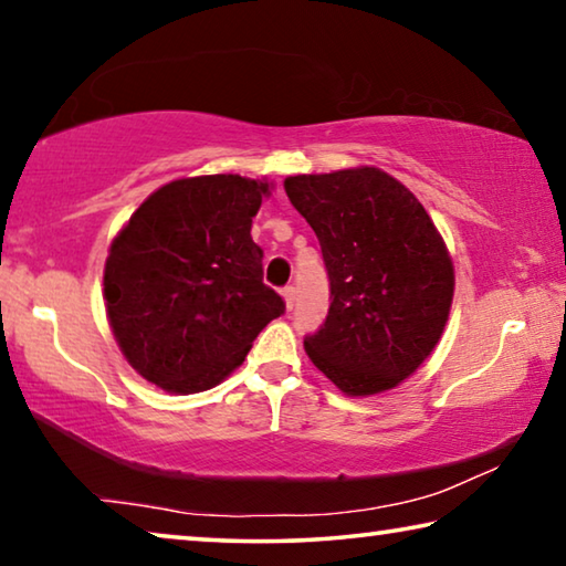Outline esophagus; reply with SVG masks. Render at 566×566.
<instances>
[{
    "mask_svg": "<svg viewBox=\"0 0 566 566\" xmlns=\"http://www.w3.org/2000/svg\"><path fill=\"white\" fill-rule=\"evenodd\" d=\"M282 296H284V302H286V310H294V300H296V292H294V286H284L282 290Z\"/></svg>",
    "mask_w": 566,
    "mask_h": 566,
    "instance_id": "obj_1",
    "label": "esophagus"
}]
</instances>
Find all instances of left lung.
I'll list each match as a JSON object with an SVG mask.
<instances>
[{
  "label": "left lung",
  "instance_id": "obj_1",
  "mask_svg": "<svg viewBox=\"0 0 566 566\" xmlns=\"http://www.w3.org/2000/svg\"><path fill=\"white\" fill-rule=\"evenodd\" d=\"M319 239L329 312L304 337L314 367L344 395L397 387L437 347L454 294V266L411 191L375 167L284 181Z\"/></svg>",
  "mask_w": 566,
  "mask_h": 566
}]
</instances>
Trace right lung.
Here are the masks:
<instances>
[{"instance_id": "add662e5", "label": "right lung", "mask_w": 566, "mask_h": 566, "mask_svg": "<svg viewBox=\"0 0 566 566\" xmlns=\"http://www.w3.org/2000/svg\"><path fill=\"white\" fill-rule=\"evenodd\" d=\"M270 185L239 175L169 181L112 242L104 300L124 357L151 385L195 395L244 361L284 300L262 282L252 217Z\"/></svg>"}]
</instances>
